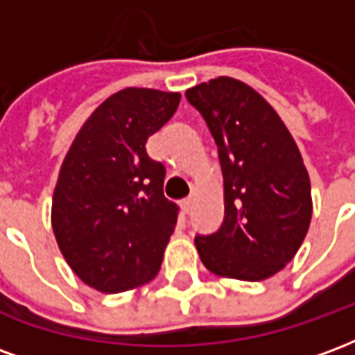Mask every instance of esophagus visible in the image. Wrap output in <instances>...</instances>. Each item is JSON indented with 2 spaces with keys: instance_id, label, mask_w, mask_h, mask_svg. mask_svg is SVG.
I'll list each match as a JSON object with an SVG mask.
<instances>
[{
  "instance_id": "esophagus-1",
  "label": "esophagus",
  "mask_w": 355,
  "mask_h": 355,
  "mask_svg": "<svg viewBox=\"0 0 355 355\" xmlns=\"http://www.w3.org/2000/svg\"><path fill=\"white\" fill-rule=\"evenodd\" d=\"M192 203H193V201L190 200V198H188V200H184V201H182V203H180V207H182V211H184L186 215H188V213L192 211Z\"/></svg>"
}]
</instances>
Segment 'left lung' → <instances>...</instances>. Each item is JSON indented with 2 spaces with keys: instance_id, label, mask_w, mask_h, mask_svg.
<instances>
[{
  "instance_id": "8db88e82",
  "label": "left lung",
  "mask_w": 355,
  "mask_h": 355,
  "mask_svg": "<svg viewBox=\"0 0 355 355\" xmlns=\"http://www.w3.org/2000/svg\"><path fill=\"white\" fill-rule=\"evenodd\" d=\"M218 146L224 223L196 247L209 272L268 279L293 261L312 220V190L289 129L251 85L220 76L186 91Z\"/></svg>"
}]
</instances>
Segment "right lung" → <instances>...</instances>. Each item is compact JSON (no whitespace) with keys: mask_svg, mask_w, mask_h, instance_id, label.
Segmentation results:
<instances>
[{"mask_svg":"<svg viewBox=\"0 0 355 355\" xmlns=\"http://www.w3.org/2000/svg\"><path fill=\"white\" fill-rule=\"evenodd\" d=\"M180 93L127 87L87 117L66 152L53 193L58 249L81 282L123 293L154 279L177 224L163 196L165 167L146 140L177 112Z\"/></svg>","mask_w":355,"mask_h":355,"instance_id":"obj_1","label":"right lung"}]
</instances>
